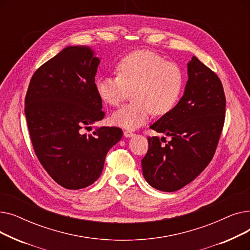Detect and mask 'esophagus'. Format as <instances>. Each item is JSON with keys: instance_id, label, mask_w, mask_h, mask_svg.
<instances>
[{"instance_id": "34e87169", "label": "esophagus", "mask_w": 250, "mask_h": 250, "mask_svg": "<svg viewBox=\"0 0 250 250\" xmlns=\"http://www.w3.org/2000/svg\"><path fill=\"white\" fill-rule=\"evenodd\" d=\"M134 135L135 134L133 132H130V130H125V132H124V136L125 138H130V137H133Z\"/></svg>"}]
</instances>
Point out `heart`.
Returning a JSON list of instances; mask_svg holds the SVG:
<instances>
[{
    "label": "heart",
    "instance_id": "heart-1",
    "mask_svg": "<svg viewBox=\"0 0 250 250\" xmlns=\"http://www.w3.org/2000/svg\"><path fill=\"white\" fill-rule=\"evenodd\" d=\"M116 76H103L96 82L98 96L111 106H118L132 91L134 102L115 111L114 125L136 129L145 125L152 114L164 115L177 104L185 85L178 64L166 62L150 50H137L116 63Z\"/></svg>",
    "mask_w": 250,
    "mask_h": 250
}]
</instances>
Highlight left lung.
<instances>
[{
	"label": "left lung",
	"instance_id": "obj_1",
	"mask_svg": "<svg viewBox=\"0 0 250 250\" xmlns=\"http://www.w3.org/2000/svg\"><path fill=\"white\" fill-rule=\"evenodd\" d=\"M188 74L176 106L150 126L171 140L161 146L158 137H149L141 162L149 185L167 192L188 185L211 162L225 121L226 98L219 77L195 57L188 63Z\"/></svg>",
	"mask_w": 250,
	"mask_h": 250
}]
</instances>
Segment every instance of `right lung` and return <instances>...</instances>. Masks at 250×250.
I'll list each match as a JSON object with an SVG mask.
<instances>
[{
	"label": "right lung",
	"instance_id": "add662e5",
	"mask_svg": "<svg viewBox=\"0 0 250 250\" xmlns=\"http://www.w3.org/2000/svg\"><path fill=\"white\" fill-rule=\"evenodd\" d=\"M100 60L88 46H67L33 74L25 97V115L37 158L49 176L68 189L94 183L107 152L123 137L116 126H100L93 135L82 127L105 113L95 75Z\"/></svg>",
	"mask_w": 250,
	"mask_h": 250
}]
</instances>
